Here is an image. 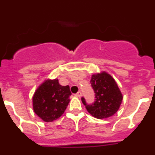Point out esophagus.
Wrapping results in <instances>:
<instances>
[{
    "instance_id": "esophagus-1",
    "label": "esophagus",
    "mask_w": 155,
    "mask_h": 155,
    "mask_svg": "<svg viewBox=\"0 0 155 155\" xmlns=\"http://www.w3.org/2000/svg\"><path fill=\"white\" fill-rule=\"evenodd\" d=\"M75 96L78 97V98H80V97L81 96V91H78V92L75 94Z\"/></svg>"
}]
</instances>
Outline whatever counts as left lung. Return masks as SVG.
<instances>
[{
    "instance_id": "left-lung-1",
    "label": "left lung",
    "mask_w": 155,
    "mask_h": 155,
    "mask_svg": "<svg viewBox=\"0 0 155 155\" xmlns=\"http://www.w3.org/2000/svg\"><path fill=\"white\" fill-rule=\"evenodd\" d=\"M90 82L95 93L94 102L87 104L84 97L81 98L87 112L97 119L113 116L120 109L123 100V95L116 82L105 72L93 74Z\"/></svg>"
}]
</instances>
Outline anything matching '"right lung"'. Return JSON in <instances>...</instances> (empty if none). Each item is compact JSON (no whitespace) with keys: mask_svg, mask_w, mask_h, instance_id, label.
<instances>
[{"mask_svg":"<svg viewBox=\"0 0 155 155\" xmlns=\"http://www.w3.org/2000/svg\"><path fill=\"white\" fill-rule=\"evenodd\" d=\"M71 94L69 86L61 85L58 79L46 80L33 95L34 112L45 122L57 120L68 107Z\"/></svg>","mask_w":155,"mask_h":155,"instance_id":"obj_1","label":"right lung"}]
</instances>
